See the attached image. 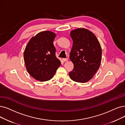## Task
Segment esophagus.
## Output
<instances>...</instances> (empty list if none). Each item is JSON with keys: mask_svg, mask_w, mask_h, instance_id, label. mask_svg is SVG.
Masks as SVG:
<instances>
[{"mask_svg": "<svg viewBox=\"0 0 125 125\" xmlns=\"http://www.w3.org/2000/svg\"><path fill=\"white\" fill-rule=\"evenodd\" d=\"M68 61V58H62V61L63 62H67Z\"/></svg>", "mask_w": 125, "mask_h": 125, "instance_id": "1", "label": "esophagus"}]
</instances>
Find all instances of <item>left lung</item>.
Wrapping results in <instances>:
<instances>
[{
  "label": "left lung",
  "instance_id": "1",
  "mask_svg": "<svg viewBox=\"0 0 125 125\" xmlns=\"http://www.w3.org/2000/svg\"><path fill=\"white\" fill-rule=\"evenodd\" d=\"M73 45L70 59L74 64L69 76L73 81L84 83L94 76L100 67L102 48L96 36L84 28L70 32Z\"/></svg>",
  "mask_w": 125,
  "mask_h": 125
}]
</instances>
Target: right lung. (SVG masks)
Returning a JSON list of instances; mask_svg holds the SVG:
<instances>
[{"mask_svg": "<svg viewBox=\"0 0 125 125\" xmlns=\"http://www.w3.org/2000/svg\"><path fill=\"white\" fill-rule=\"evenodd\" d=\"M55 37L56 34L52 32H41L31 38L25 48L23 57L26 69L37 81L51 79L61 66L53 44Z\"/></svg>", "mask_w": 125, "mask_h": 125, "instance_id": "obj_1", "label": "right lung"}]
</instances>
